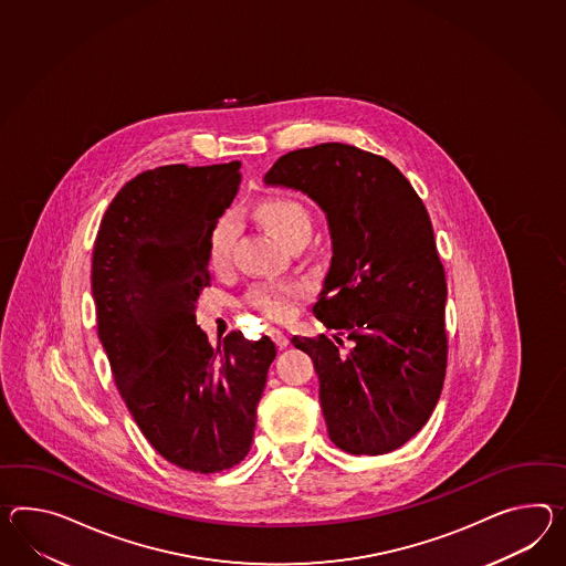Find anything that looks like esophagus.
Segmentation results:
<instances>
[{"label":"esophagus","instance_id":"34e87169","mask_svg":"<svg viewBox=\"0 0 566 566\" xmlns=\"http://www.w3.org/2000/svg\"><path fill=\"white\" fill-rule=\"evenodd\" d=\"M268 335H270V337H272V339H274V342H276V345H277V347H280V349H284V347H289V344H290L289 335H286V333L282 332V329H277V327H270V329H268Z\"/></svg>","mask_w":566,"mask_h":566}]
</instances>
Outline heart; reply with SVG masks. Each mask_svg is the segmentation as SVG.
I'll list each match as a JSON object with an SVG mask.
<instances>
[{
	"mask_svg": "<svg viewBox=\"0 0 566 566\" xmlns=\"http://www.w3.org/2000/svg\"><path fill=\"white\" fill-rule=\"evenodd\" d=\"M258 219L282 239L286 245L294 237L311 231V217L303 205L290 198H265L258 205ZM237 221L233 214H222L208 233V255L214 265H222L231 255ZM304 292L298 282H270L249 292V303L263 317L289 318L294 313L296 298Z\"/></svg>",
	"mask_w": 566,
	"mask_h": 566,
	"instance_id": "1",
	"label": "heart"
}]
</instances>
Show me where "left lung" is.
Returning a JSON list of instances; mask_svg holds the SVG:
<instances>
[{
    "mask_svg": "<svg viewBox=\"0 0 566 566\" xmlns=\"http://www.w3.org/2000/svg\"><path fill=\"white\" fill-rule=\"evenodd\" d=\"M263 181L306 193L329 227L313 311L339 333L292 337L315 364L329 438L347 454H388L428 423L446 376L448 289L428 210L388 159L344 143L286 153Z\"/></svg>",
    "mask_w": 566,
    "mask_h": 566,
    "instance_id": "obj_1",
    "label": "left lung"
}]
</instances>
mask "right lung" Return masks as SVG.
<instances>
[{
  "mask_svg": "<svg viewBox=\"0 0 566 566\" xmlns=\"http://www.w3.org/2000/svg\"><path fill=\"white\" fill-rule=\"evenodd\" d=\"M239 161L138 174L99 222L92 258L97 335L114 382L153 448L190 472L239 464L251 448L276 345L196 325L210 284L208 233L239 190Z\"/></svg>",
  "mask_w": 566,
  "mask_h": 566,
  "instance_id": "obj_1",
  "label": "right lung"
}]
</instances>
